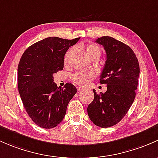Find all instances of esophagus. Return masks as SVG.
I'll return each instance as SVG.
<instances>
[{
	"mask_svg": "<svg viewBox=\"0 0 158 158\" xmlns=\"http://www.w3.org/2000/svg\"><path fill=\"white\" fill-rule=\"evenodd\" d=\"M77 90H78V91H81V90H84V87H80V86H78V87H77Z\"/></svg>",
	"mask_w": 158,
	"mask_h": 158,
	"instance_id": "esophagus-1",
	"label": "esophagus"
}]
</instances>
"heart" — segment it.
Segmentation results:
<instances>
[{
	"instance_id": "1",
	"label": "heart",
	"mask_w": 158,
	"mask_h": 158,
	"mask_svg": "<svg viewBox=\"0 0 158 158\" xmlns=\"http://www.w3.org/2000/svg\"><path fill=\"white\" fill-rule=\"evenodd\" d=\"M84 48H85L86 52L89 57L91 56L93 54H95V53L100 54V48L95 44H88L84 47ZM72 50L73 48H70L67 52L65 55V60H67L69 55L72 52ZM94 77H95V74L93 72H77L73 74L72 79L77 84L84 86L88 84L89 81L92 78H94Z\"/></svg>"
}]
</instances>
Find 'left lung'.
<instances>
[{
    "label": "left lung",
    "mask_w": 158,
    "mask_h": 158,
    "mask_svg": "<svg viewBox=\"0 0 158 158\" xmlns=\"http://www.w3.org/2000/svg\"><path fill=\"white\" fill-rule=\"evenodd\" d=\"M103 46L106 61L100 75V84L107 90L97 94L87 107L89 118L101 128L116 125L126 115L135 97L140 73L139 64L129 46L110 36L96 40Z\"/></svg>",
    "instance_id": "8db88e82"
}]
</instances>
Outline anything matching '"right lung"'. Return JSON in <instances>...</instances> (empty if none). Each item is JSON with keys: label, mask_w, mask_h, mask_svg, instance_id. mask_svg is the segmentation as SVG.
Listing matches in <instances>:
<instances>
[{"label": "right lung", "mask_w": 158, "mask_h": 158, "mask_svg": "<svg viewBox=\"0 0 158 158\" xmlns=\"http://www.w3.org/2000/svg\"><path fill=\"white\" fill-rule=\"evenodd\" d=\"M79 40L45 38L27 48L19 60V95L29 116L40 127H56L65 115L68 103L77 93V88L69 83L62 89L57 87L53 74L63 70L66 52Z\"/></svg>", "instance_id": "obj_1"}]
</instances>
